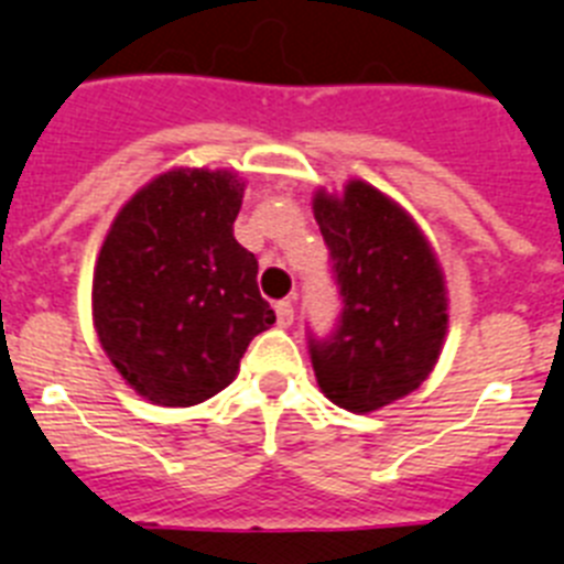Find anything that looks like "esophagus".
<instances>
[{"mask_svg":"<svg viewBox=\"0 0 564 564\" xmlns=\"http://www.w3.org/2000/svg\"><path fill=\"white\" fill-rule=\"evenodd\" d=\"M276 322L282 325V328H291L293 325V302L291 300L276 302Z\"/></svg>","mask_w":564,"mask_h":564,"instance_id":"esophagus-1","label":"esophagus"}]
</instances>
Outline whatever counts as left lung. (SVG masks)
Listing matches in <instances>:
<instances>
[{
	"label": "left lung",
	"instance_id": "8db88e82",
	"mask_svg": "<svg viewBox=\"0 0 564 564\" xmlns=\"http://www.w3.org/2000/svg\"><path fill=\"white\" fill-rule=\"evenodd\" d=\"M314 216L330 250L341 314L328 339L311 336L322 393L370 413L416 391L440 359L447 291L420 225L362 180L345 194L316 191Z\"/></svg>",
	"mask_w": 564,
	"mask_h": 564
}]
</instances>
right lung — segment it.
Here are the masks:
<instances>
[{
	"instance_id": "right-lung-1",
	"label": "right lung",
	"mask_w": 564,
	"mask_h": 564,
	"mask_svg": "<svg viewBox=\"0 0 564 564\" xmlns=\"http://www.w3.org/2000/svg\"><path fill=\"white\" fill-rule=\"evenodd\" d=\"M245 182L173 167L124 202L94 271V325L122 379L153 405H199L236 379L276 322L259 262L234 239Z\"/></svg>"
}]
</instances>
